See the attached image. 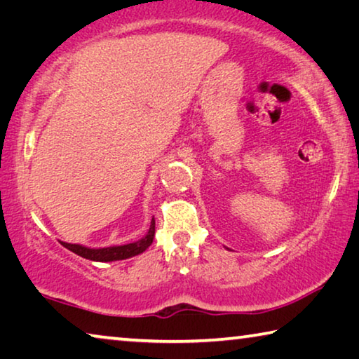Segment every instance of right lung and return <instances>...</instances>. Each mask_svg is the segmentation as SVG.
Listing matches in <instances>:
<instances>
[{
	"label": "right lung",
	"mask_w": 359,
	"mask_h": 359,
	"mask_svg": "<svg viewBox=\"0 0 359 359\" xmlns=\"http://www.w3.org/2000/svg\"><path fill=\"white\" fill-rule=\"evenodd\" d=\"M155 238V220L151 218L149 233L144 236L142 239L136 242H131V244L125 245H112V247H102V248H90L81 244H68V242H60L63 247L68 248L72 253L79 255L85 259L92 261H100V263H107V261H118V259H126L131 257H136V255L142 253L147 250L151 245Z\"/></svg>",
	"instance_id": "right-lung-1"
}]
</instances>
